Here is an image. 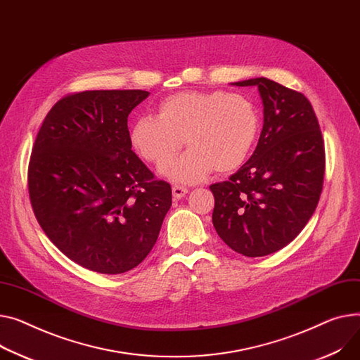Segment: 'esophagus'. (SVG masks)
Here are the masks:
<instances>
[{
  "label": "esophagus",
  "mask_w": 360,
  "mask_h": 360,
  "mask_svg": "<svg viewBox=\"0 0 360 360\" xmlns=\"http://www.w3.org/2000/svg\"><path fill=\"white\" fill-rule=\"evenodd\" d=\"M186 194H188V188L181 186V185H174L172 186V195H174V198L179 200V198L185 197Z\"/></svg>",
  "instance_id": "34e87169"
}]
</instances>
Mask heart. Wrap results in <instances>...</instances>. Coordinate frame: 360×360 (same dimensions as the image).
<instances>
[{"instance_id": "1", "label": "heart", "mask_w": 360, "mask_h": 360, "mask_svg": "<svg viewBox=\"0 0 360 360\" xmlns=\"http://www.w3.org/2000/svg\"><path fill=\"white\" fill-rule=\"evenodd\" d=\"M255 103L242 94L184 91L165 98L156 117L137 118L130 127L133 149L158 166L185 145L189 150L160 172L175 182L193 184L208 174H229L250 155L259 136Z\"/></svg>"}]
</instances>
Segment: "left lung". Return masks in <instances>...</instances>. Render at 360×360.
<instances>
[{"instance_id":"obj_1","label":"left lung","mask_w":360,"mask_h":360,"mask_svg":"<svg viewBox=\"0 0 360 360\" xmlns=\"http://www.w3.org/2000/svg\"><path fill=\"white\" fill-rule=\"evenodd\" d=\"M257 86L263 129L250 159L229 181L210 186L212 224L221 240L248 257L291 243L316 211L324 179V141L309 101L268 78L238 81Z\"/></svg>"}]
</instances>
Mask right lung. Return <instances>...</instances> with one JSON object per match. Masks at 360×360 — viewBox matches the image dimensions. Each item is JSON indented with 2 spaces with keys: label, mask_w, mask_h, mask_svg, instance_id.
Here are the masks:
<instances>
[{
  "label": "right lung",
  "mask_w": 360,
  "mask_h": 360,
  "mask_svg": "<svg viewBox=\"0 0 360 360\" xmlns=\"http://www.w3.org/2000/svg\"><path fill=\"white\" fill-rule=\"evenodd\" d=\"M149 97L140 89L68 95L47 112L29 163L36 219L70 260L124 274L153 249L171 185L155 181L131 150L127 117Z\"/></svg>",
  "instance_id": "obj_1"
}]
</instances>
